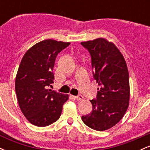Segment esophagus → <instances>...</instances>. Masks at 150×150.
Here are the masks:
<instances>
[{"label": "esophagus", "instance_id": "obj_1", "mask_svg": "<svg viewBox=\"0 0 150 150\" xmlns=\"http://www.w3.org/2000/svg\"><path fill=\"white\" fill-rule=\"evenodd\" d=\"M75 98L77 99V100H82V99H84L83 96H82V95H78V96H77V97H75Z\"/></svg>", "mask_w": 150, "mask_h": 150}]
</instances>
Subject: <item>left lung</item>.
Instances as JSON below:
<instances>
[{
	"label": "left lung",
	"mask_w": 150,
	"mask_h": 150,
	"mask_svg": "<svg viewBox=\"0 0 150 150\" xmlns=\"http://www.w3.org/2000/svg\"><path fill=\"white\" fill-rule=\"evenodd\" d=\"M90 53L93 76L99 84L92 113L82 116L85 125L98 131L112 128L126 112L130 99L129 73L123 54L104 38L81 42Z\"/></svg>",
	"instance_id": "1"
}]
</instances>
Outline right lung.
<instances>
[{
  "label": "right lung",
  "instance_id": "1",
  "mask_svg": "<svg viewBox=\"0 0 150 150\" xmlns=\"http://www.w3.org/2000/svg\"><path fill=\"white\" fill-rule=\"evenodd\" d=\"M70 44L53 39L42 41L32 46L20 62L15 77V92L22 113L36 126L45 127L56 122L69 98L68 94L48 87L53 83L56 56Z\"/></svg>",
  "mask_w": 150,
  "mask_h": 150
}]
</instances>
